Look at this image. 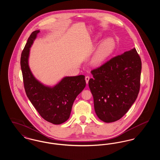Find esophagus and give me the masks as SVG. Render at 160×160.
<instances>
[{"mask_svg": "<svg viewBox=\"0 0 160 160\" xmlns=\"http://www.w3.org/2000/svg\"><path fill=\"white\" fill-rule=\"evenodd\" d=\"M89 79H90V77H89V76H87L85 77V80H86V83H88Z\"/></svg>", "mask_w": 160, "mask_h": 160, "instance_id": "esophagus-1", "label": "esophagus"}]
</instances>
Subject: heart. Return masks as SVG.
<instances>
[{
  "label": "heart",
  "mask_w": 160,
  "mask_h": 160,
  "mask_svg": "<svg viewBox=\"0 0 160 160\" xmlns=\"http://www.w3.org/2000/svg\"><path fill=\"white\" fill-rule=\"evenodd\" d=\"M113 41L110 39L105 40L100 46L92 59L93 65H99L112 53L114 48Z\"/></svg>",
  "instance_id": "obj_1"
}]
</instances>
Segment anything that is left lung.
Instances as JSON below:
<instances>
[{"label":"left lung","instance_id":"8db88e82","mask_svg":"<svg viewBox=\"0 0 160 160\" xmlns=\"http://www.w3.org/2000/svg\"><path fill=\"white\" fill-rule=\"evenodd\" d=\"M141 70L142 61L135 48L92 70L93 78L89 87L99 119L115 122L126 114L139 93Z\"/></svg>","mask_w":160,"mask_h":160}]
</instances>
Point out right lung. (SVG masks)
I'll return each mask as SVG.
<instances>
[{"label": "right lung", "mask_w": 160, "mask_h": 160, "mask_svg": "<svg viewBox=\"0 0 160 160\" xmlns=\"http://www.w3.org/2000/svg\"><path fill=\"white\" fill-rule=\"evenodd\" d=\"M39 31L31 33L21 55L20 65L27 97L40 116L47 122L59 125L69 118L74 101L86 86L85 77H66L53 88L41 83L28 65L30 47Z\"/></svg>", "instance_id": "obj_1"}]
</instances>
